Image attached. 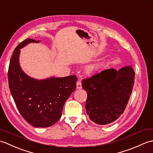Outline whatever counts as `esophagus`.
<instances>
[{
	"label": "esophagus",
	"instance_id": "34e87169",
	"mask_svg": "<svg viewBox=\"0 0 153 153\" xmlns=\"http://www.w3.org/2000/svg\"><path fill=\"white\" fill-rule=\"evenodd\" d=\"M76 87H77V89H82V82H81L80 80H78L77 82V83H76Z\"/></svg>",
	"mask_w": 153,
	"mask_h": 153
}]
</instances>
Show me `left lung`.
<instances>
[{
	"instance_id": "8db88e82",
	"label": "left lung",
	"mask_w": 153,
	"mask_h": 153,
	"mask_svg": "<svg viewBox=\"0 0 153 153\" xmlns=\"http://www.w3.org/2000/svg\"><path fill=\"white\" fill-rule=\"evenodd\" d=\"M135 72L130 66L103 70L82 80L86 113L92 122L106 125L122 114L132 92Z\"/></svg>"
}]
</instances>
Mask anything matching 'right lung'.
Listing matches in <instances>:
<instances>
[{
    "label": "right lung",
    "mask_w": 153,
    "mask_h": 153,
    "mask_svg": "<svg viewBox=\"0 0 153 153\" xmlns=\"http://www.w3.org/2000/svg\"><path fill=\"white\" fill-rule=\"evenodd\" d=\"M39 42L27 39L16 47L10 61L8 79L12 97L23 118L36 128H47L61 118L65 102L76 88L77 77L70 76L37 80L27 76L19 64L20 48Z\"/></svg>",
    "instance_id": "obj_1"
}]
</instances>
